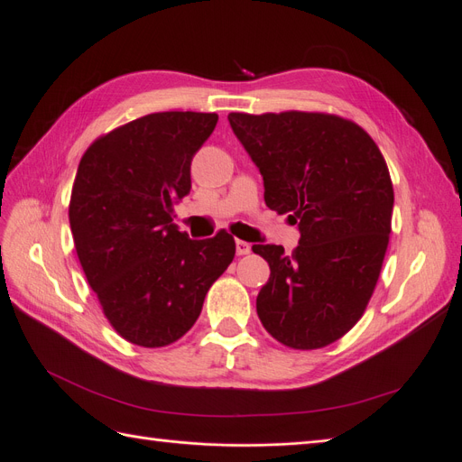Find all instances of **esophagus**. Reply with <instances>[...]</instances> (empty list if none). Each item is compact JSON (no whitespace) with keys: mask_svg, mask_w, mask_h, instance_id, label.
<instances>
[{"mask_svg":"<svg viewBox=\"0 0 462 462\" xmlns=\"http://www.w3.org/2000/svg\"><path fill=\"white\" fill-rule=\"evenodd\" d=\"M252 252V245L245 241H236V255H246Z\"/></svg>","mask_w":462,"mask_h":462,"instance_id":"1","label":"esophagus"}]
</instances>
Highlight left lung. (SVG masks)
I'll return each mask as SVG.
<instances>
[{"label":"left lung","instance_id":"8db88e82","mask_svg":"<svg viewBox=\"0 0 462 462\" xmlns=\"http://www.w3.org/2000/svg\"><path fill=\"white\" fill-rule=\"evenodd\" d=\"M227 119L263 176L265 205L301 233L291 254L252 246L271 267L257 317L290 348H322L372 300L393 229L389 167L360 125L334 114L233 112Z\"/></svg>","mask_w":462,"mask_h":462}]
</instances>
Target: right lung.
<instances>
[{
	"instance_id": "obj_1",
	"label": "right lung",
	"mask_w": 462,
	"mask_h": 462,
	"mask_svg": "<svg viewBox=\"0 0 462 462\" xmlns=\"http://www.w3.org/2000/svg\"><path fill=\"white\" fill-rule=\"evenodd\" d=\"M216 123V114H150L98 136L79 161L73 245L104 317L133 345L159 348L186 336L235 257L229 233L191 241L172 224L191 189V159Z\"/></svg>"
}]
</instances>
